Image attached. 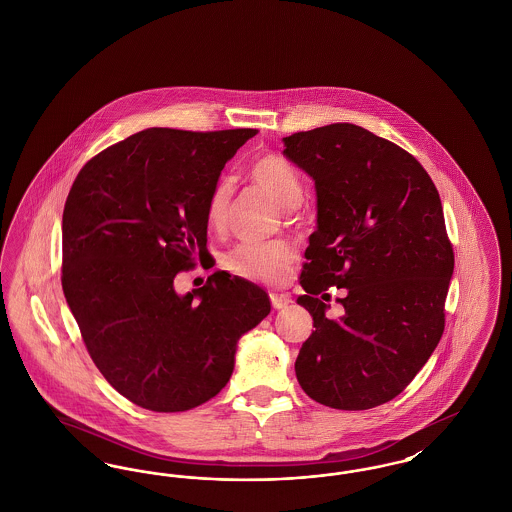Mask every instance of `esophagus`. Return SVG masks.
<instances>
[{
    "label": "esophagus",
    "instance_id": "1",
    "mask_svg": "<svg viewBox=\"0 0 512 512\" xmlns=\"http://www.w3.org/2000/svg\"><path fill=\"white\" fill-rule=\"evenodd\" d=\"M270 303L274 309H286L292 303V299L282 293H270Z\"/></svg>",
    "mask_w": 512,
    "mask_h": 512
}]
</instances>
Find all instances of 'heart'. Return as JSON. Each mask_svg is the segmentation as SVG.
<instances>
[{
	"mask_svg": "<svg viewBox=\"0 0 512 512\" xmlns=\"http://www.w3.org/2000/svg\"><path fill=\"white\" fill-rule=\"evenodd\" d=\"M251 180L261 186L280 207L292 209L299 205L303 197V180L301 174L292 163L278 155V153H265L253 159L249 165ZM232 197V184L226 178H220L211 188L205 203V222L209 228L219 230L226 222L228 207ZM295 261V247L286 240H276L267 244L238 245L232 249L224 265L247 280L263 282V284H278L286 278L288 270Z\"/></svg>",
	"mask_w": 512,
	"mask_h": 512,
	"instance_id": "obj_1",
	"label": "heart"
}]
</instances>
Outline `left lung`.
Wrapping results in <instances>:
<instances>
[{
  "mask_svg": "<svg viewBox=\"0 0 512 512\" xmlns=\"http://www.w3.org/2000/svg\"><path fill=\"white\" fill-rule=\"evenodd\" d=\"M284 155L317 188L297 297L315 322L295 374L320 405L365 411L405 390L445 328L455 267L438 190L409 151L338 122L284 138ZM330 287L346 313L325 317Z\"/></svg>",
  "mask_w": 512,
  "mask_h": 512,
  "instance_id": "8db88e82",
  "label": "left lung"
}]
</instances>
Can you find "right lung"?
I'll list each match as a JSON object with an SVG mask.
<instances>
[{"instance_id": "right-lung-1", "label": "right lung", "mask_w": 512, "mask_h": 512, "mask_svg": "<svg viewBox=\"0 0 512 512\" xmlns=\"http://www.w3.org/2000/svg\"><path fill=\"white\" fill-rule=\"evenodd\" d=\"M257 132L147 128L99 151L73 182L63 292L94 365L142 409L182 413L213 399L240 336L270 313L265 290L224 270L174 292L176 274L207 253V195Z\"/></svg>"}]
</instances>
